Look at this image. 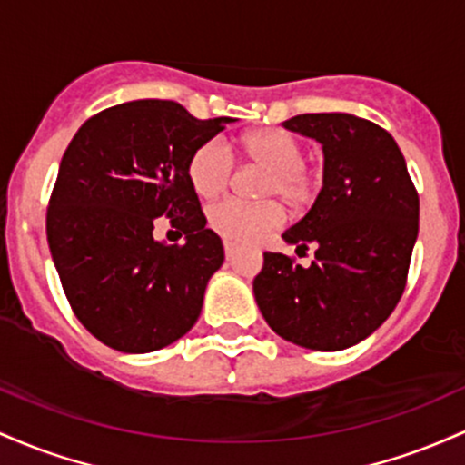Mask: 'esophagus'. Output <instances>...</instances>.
Wrapping results in <instances>:
<instances>
[{
	"instance_id": "1",
	"label": "esophagus",
	"mask_w": 465,
	"mask_h": 465,
	"mask_svg": "<svg viewBox=\"0 0 465 465\" xmlns=\"http://www.w3.org/2000/svg\"><path fill=\"white\" fill-rule=\"evenodd\" d=\"M223 252H226V259H232L234 257V246H232V243L223 242Z\"/></svg>"
}]
</instances>
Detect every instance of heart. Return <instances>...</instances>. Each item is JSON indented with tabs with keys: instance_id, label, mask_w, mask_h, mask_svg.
I'll return each mask as SVG.
<instances>
[{
	"instance_id": "obj_1",
	"label": "heart",
	"mask_w": 465,
	"mask_h": 465,
	"mask_svg": "<svg viewBox=\"0 0 465 465\" xmlns=\"http://www.w3.org/2000/svg\"><path fill=\"white\" fill-rule=\"evenodd\" d=\"M237 153L250 164L268 173L261 182V197H279L283 204L301 211L314 200L316 180L305 164V149L301 140L283 129H259L243 135L237 143ZM189 182L200 197H215L231 184L232 155L226 144L208 140L193 151L189 160ZM283 223V208L276 202L246 204L226 200L208 208V226L223 242L234 246L257 243Z\"/></svg>"
}]
</instances>
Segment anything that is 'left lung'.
Listing matches in <instances>:
<instances>
[{"mask_svg":"<svg viewBox=\"0 0 465 465\" xmlns=\"http://www.w3.org/2000/svg\"><path fill=\"white\" fill-rule=\"evenodd\" d=\"M283 127L322 144V189L283 232L296 252H316L307 268L263 252L254 299L288 342L341 351L371 336L398 305L420 231V197L398 143L371 120L301 114Z\"/></svg>","mask_w":465,"mask_h":465,"instance_id":"obj_1","label":"left lung"}]
</instances>
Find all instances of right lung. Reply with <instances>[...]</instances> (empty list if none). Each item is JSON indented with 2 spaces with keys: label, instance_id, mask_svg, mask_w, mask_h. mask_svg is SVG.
Returning a JSON list of instances; mask_svg holds the SVG:
<instances>
[{
  "label": "right lung",
  "instance_id": "right-lung-1",
  "mask_svg": "<svg viewBox=\"0 0 465 465\" xmlns=\"http://www.w3.org/2000/svg\"><path fill=\"white\" fill-rule=\"evenodd\" d=\"M231 123L144 98L92 116L65 149L45 232L72 310L103 345L149 353L200 318L223 246L186 169L193 151ZM163 214L185 234L184 247L153 237Z\"/></svg>",
  "mask_w": 465,
  "mask_h": 465
}]
</instances>
